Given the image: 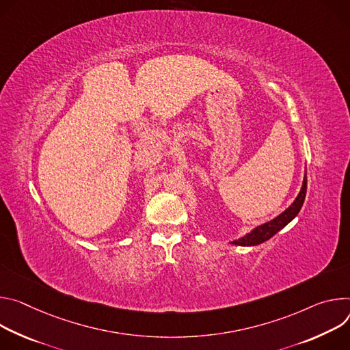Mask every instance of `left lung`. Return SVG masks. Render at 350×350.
Returning <instances> with one entry per match:
<instances>
[{
    "label": "left lung",
    "mask_w": 350,
    "mask_h": 350,
    "mask_svg": "<svg viewBox=\"0 0 350 350\" xmlns=\"http://www.w3.org/2000/svg\"><path fill=\"white\" fill-rule=\"evenodd\" d=\"M306 189H307V176L304 174L303 178V183H301V189L299 191L297 198L295 199V202L284 211L281 213L278 217H275L274 219H271L265 224H261L258 226H256L254 229H252L249 234H246L245 237L232 241V245L237 246H257L265 241H268L269 238H273L277 232H280L282 228H285L300 211L303 203H304V198H306Z\"/></svg>",
    "instance_id": "1"
}]
</instances>
